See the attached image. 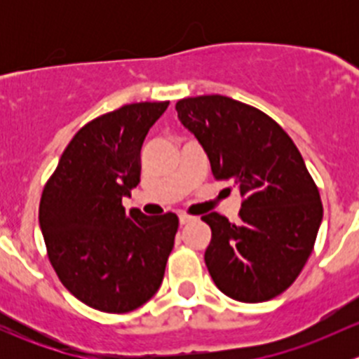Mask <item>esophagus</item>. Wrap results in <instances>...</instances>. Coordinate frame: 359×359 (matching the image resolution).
Here are the masks:
<instances>
[{
    "label": "esophagus",
    "instance_id": "esophagus-1",
    "mask_svg": "<svg viewBox=\"0 0 359 359\" xmlns=\"http://www.w3.org/2000/svg\"><path fill=\"white\" fill-rule=\"evenodd\" d=\"M193 220H194V217L186 215V213H180V215H179V222H180V226H186V224L193 222Z\"/></svg>",
    "mask_w": 359,
    "mask_h": 359
}]
</instances>
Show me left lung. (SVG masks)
Segmentation results:
<instances>
[{"label":"left lung","mask_w":359,"mask_h":359,"mask_svg":"<svg viewBox=\"0 0 359 359\" xmlns=\"http://www.w3.org/2000/svg\"><path fill=\"white\" fill-rule=\"evenodd\" d=\"M180 123L210 159L215 179L240 189V220L217 212L205 262L220 292L240 302L280 295L306 266L323 219L320 193L293 140L274 119L224 95L177 102Z\"/></svg>","instance_id":"left-lung-1"}]
</instances>
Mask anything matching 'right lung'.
Listing matches in <instances>:
<instances>
[{"instance_id": "right-lung-1", "label": "right lung", "mask_w": 359, "mask_h": 359, "mask_svg": "<svg viewBox=\"0 0 359 359\" xmlns=\"http://www.w3.org/2000/svg\"><path fill=\"white\" fill-rule=\"evenodd\" d=\"M170 102L128 104L83 126L43 189L39 227L57 276L104 313L146 304L165 276L179 219L125 212L140 182V147Z\"/></svg>"}]
</instances>
